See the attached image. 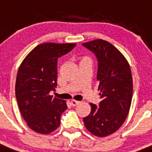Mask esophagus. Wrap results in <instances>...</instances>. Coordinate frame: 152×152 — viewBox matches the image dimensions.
Here are the masks:
<instances>
[{
    "mask_svg": "<svg viewBox=\"0 0 152 152\" xmlns=\"http://www.w3.org/2000/svg\"><path fill=\"white\" fill-rule=\"evenodd\" d=\"M80 101H77V100H71V105L73 106V107H75V106L80 104Z\"/></svg>",
    "mask_w": 152,
    "mask_h": 152,
    "instance_id": "esophagus-1",
    "label": "esophagus"
}]
</instances>
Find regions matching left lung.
<instances>
[{"label": "left lung", "mask_w": 152, "mask_h": 152, "mask_svg": "<svg viewBox=\"0 0 152 152\" xmlns=\"http://www.w3.org/2000/svg\"><path fill=\"white\" fill-rule=\"evenodd\" d=\"M97 58L96 80L101 101L99 107L90 104L91 111L83 117L86 129L97 137H106L119 129L131 107L133 81L130 65L112 44L102 40L83 43Z\"/></svg>", "instance_id": "1"}]
</instances>
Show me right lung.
Returning <instances> with one entry per match:
<instances>
[{
  "label": "right lung",
  "instance_id": "right-lung-1",
  "mask_svg": "<svg viewBox=\"0 0 152 152\" xmlns=\"http://www.w3.org/2000/svg\"><path fill=\"white\" fill-rule=\"evenodd\" d=\"M75 43H43L31 51L18 69L15 96L23 118L31 129L47 134L57 129L66 102L49 94L57 86L58 58Z\"/></svg>",
  "mask_w": 152,
  "mask_h": 152
}]
</instances>
